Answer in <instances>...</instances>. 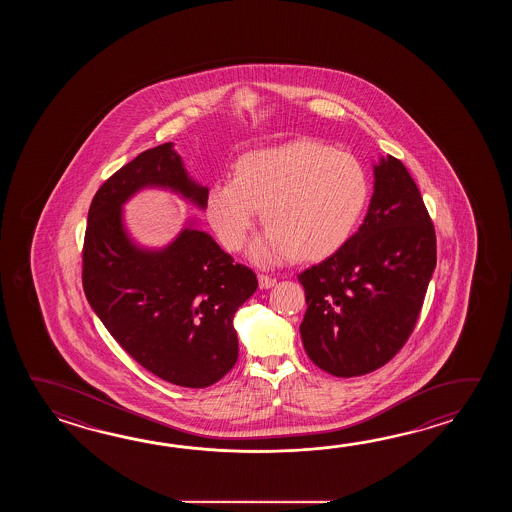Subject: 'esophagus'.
Segmentation results:
<instances>
[{
  "instance_id": "esophagus-1",
  "label": "esophagus",
  "mask_w": 512,
  "mask_h": 512,
  "mask_svg": "<svg viewBox=\"0 0 512 512\" xmlns=\"http://www.w3.org/2000/svg\"><path fill=\"white\" fill-rule=\"evenodd\" d=\"M258 282H260L261 289H271L272 285L276 283V278L267 276V274H260V276H258Z\"/></svg>"
}]
</instances>
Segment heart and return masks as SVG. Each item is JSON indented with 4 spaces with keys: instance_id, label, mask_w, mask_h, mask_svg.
<instances>
[{
    "instance_id": "heart-1",
    "label": "heart",
    "mask_w": 512,
    "mask_h": 512,
    "mask_svg": "<svg viewBox=\"0 0 512 512\" xmlns=\"http://www.w3.org/2000/svg\"><path fill=\"white\" fill-rule=\"evenodd\" d=\"M370 199V179L357 157L316 141H291L243 153L230 181H214L205 196L208 223L219 243L238 252L256 210L267 230L251 258L272 265L291 256L320 261L348 243Z\"/></svg>"
}]
</instances>
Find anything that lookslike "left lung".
Returning <instances> with one entry per match:
<instances>
[{
	"instance_id": "obj_1",
	"label": "left lung",
	"mask_w": 512,
	"mask_h": 512,
	"mask_svg": "<svg viewBox=\"0 0 512 512\" xmlns=\"http://www.w3.org/2000/svg\"><path fill=\"white\" fill-rule=\"evenodd\" d=\"M373 196L348 243L298 274L307 357L335 377L384 366L403 348L434 274L435 230L412 175L388 155L373 166Z\"/></svg>"
}]
</instances>
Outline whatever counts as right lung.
<instances>
[{
	"label": "right lung",
	"instance_id": "obj_1",
	"mask_svg": "<svg viewBox=\"0 0 512 512\" xmlns=\"http://www.w3.org/2000/svg\"><path fill=\"white\" fill-rule=\"evenodd\" d=\"M153 186L205 208L208 188L188 177L172 142L139 153L91 201L82 252L84 293L111 337L142 368L177 386L207 388L238 360L232 320L258 280L192 221L157 251L131 240L122 205Z\"/></svg>",
	"mask_w": 512,
	"mask_h": 512
}]
</instances>
